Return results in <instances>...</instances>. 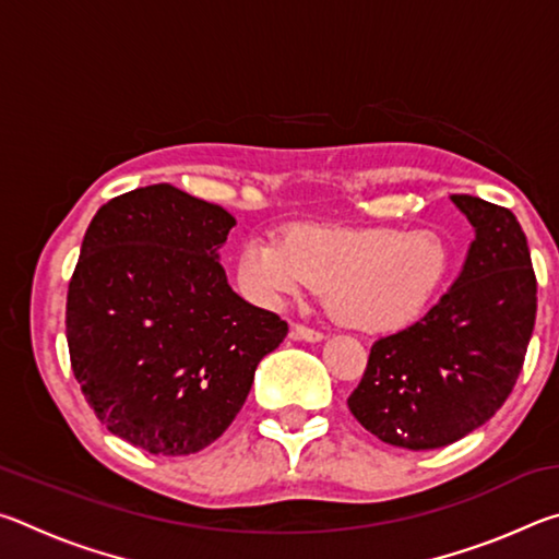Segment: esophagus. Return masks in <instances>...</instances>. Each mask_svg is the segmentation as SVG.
I'll return each mask as SVG.
<instances>
[{"mask_svg":"<svg viewBox=\"0 0 559 559\" xmlns=\"http://www.w3.org/2000/svg\"><path fill=\"white\" fill-rule=\"evenodd\" d=\"M290 337L293 340H306V343H320V340H323L325 335L320 333V330H313V328H308V325L296 323V325L290 328Z\"/></svg>","mask_w":559,"mask_h":559,"instance_id":"esophagus-1","label":"esophagus"}]
</instances>
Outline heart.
Returning <instances> with one entry per match:
<instances>
[{
	"instance_id": "1",
	"label": "heart",
	"mask_w": 559,
	"mask_h": 559,
	"mask_svg": "<svg viewBox=\"0 0 559 559\" xmlns=\"http://www.w3.org/2000/svg\"><path fill=\"white\" fill-rule=\"evenodd\" d=\"M451 259L433 231L318 229L302 226L286 239L251 236L239 253L241 286L269 306L318 290L343 325L392 333L412 325L449 278Z\"/></svg>"
}]
</instances>
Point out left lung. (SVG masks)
Returning a JSON list of instances; mask_svg holds the SVG:
<instances>
[{"mask_svg":"<svg viewBox=\"0 0 559 559\" xmlns=\"http://www.w3.org/2000/svg\"><path fill=\"white\" fill-rule=\"evenodd\" d=\"M453 204L476 229L456 283L427 316L380 337L347 396L377 439L427 451L484 427L513 392L537 313V278L515 214L471 194Z\"/></svg>","mask_w":559,"mask_h":559,"instance_id":"8db88e82","label":"left lung"}]
</instances>
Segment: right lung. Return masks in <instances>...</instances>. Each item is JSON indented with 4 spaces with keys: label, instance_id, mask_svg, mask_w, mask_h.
I'll list each match as a JSON object with an SVG mask.
<instances>
[{
    "label": "right lung",
    "instance_id": "right-lung-1",
    "mask_svg": "<svg viewBox=\"0 0 559 559\" xmlns=\"http://www.w3.org/2000/svg\"><path fill=\"white\" fill-rule=\"evenodd\" d=\"M234 224L219 204L150 185L112 197L83 236L66 296L73 374L103 427L155 456L219 439L288 333L226 283Z\"/></svg>",
    "mask_w": 559,
    "mask_h": 559
}]
</instances>
